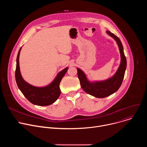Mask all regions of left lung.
Returning a JSON list of instances; mask_svg holds the SVG:
<instances>
[{
    "mask_svg": "<svg viewBox=\"0 0 147 147\" xmlns=\"http://www.w3.org/2000/svg\"><path fill=\"white\" fill-rule=\"evenodd\" d=\"M107 33L116 41L121 57L120 66L113 76L104 81L90 82L87 79L85 73L81 69L77 68L78 77L83 90L87 94L99 98L108 96L119 90L123 82L127 66L126 58L120 39L109 31H107Z\"/></svg>",
    "mask_w": 147,
    "mask_h": 147,
    "instance_id": "left-lung-1",
    "label": "left lung"
}]
</instances>
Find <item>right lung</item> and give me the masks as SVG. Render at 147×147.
Wrapping results in <instances>:
<instances>
[{"label":"right lung","instance_id":"1","mask_svg":"<svg viewBox=\"0 0 147 147\" xmlns=\"http://www.w3.org/2000/svg\"><path fill=\"white\" fill-rule=\"evenodd\" d=\"M21 48L18 51L15 72L16 81L17 86L24 96L32 104L38 106H48L53 103L60 95V82L67 72L69 67L60 71L54 80L49 85L43 87L33 86L27 82L21 74L19 66V56Z\"/></svg>","mask_w":147,"mask_h":147}]
</instances>
